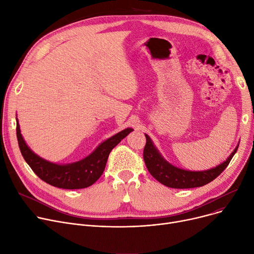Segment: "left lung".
<instances>
[{
  "mask_svg": "<svg viewBox=\"0 0 254 254\" xmlns=\"http://www.w3.org/2000/svg\"><path fill=\"white\" fill-rule=\"evenodd\" d=\"M146 145L143 151V157L146 167L150 174L162 184L171 189H193L208 184L219 176L228 167L231 159L238 150L239 143L234 151L225 161L218 166L204 171H190L178 168L170 164L155 147L152 140L145 134Z\"/></svg>",
  "mask_w": 254,
  "mask_h": 254,
  "instance_id": "8db88e82",
  "label": "left lung"
}]
</instances>
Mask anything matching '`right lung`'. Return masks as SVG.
<instances>
[{
	"instance_id": "add662e5",
	"label": "right lung",
	"mask_w": 254,
	"mask_h": 254,
	"mask_svg": "<svg viewBox=\"0 0 254 254\" xmlns=\"http://www.w3.org/2000/svg\"><path fill=\"white\" fill-rule=\"evenodd\" d=\"M134 129L127 127L102 142L86 157L71 164H56L36 154L25 143L16 117V135L20 152L35 174L46 183L64 190L85 189L103 174L109 153Z\"/></svg>"
}]
</instances>
